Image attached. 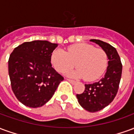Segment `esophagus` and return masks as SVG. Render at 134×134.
<instances>
[{"label":"esophagus","mask_w":134,"mask_h":134,"mask_svg":"<svg viewBox=\"0 0 134 134\" xmlns=\"http://www.w3.org/2000/svg\"><path fill=\"white\" fill-rule=\"evenodd\" d=\"M67 81L70 82V83L72 85H75L76 83V81H75V80H70V79H67Z\"/></svg>","instance_id":"obj_1"}]
</instances>
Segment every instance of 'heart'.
<instances>
[{"label": "heart", "mask_w": 134, "mask_h": 134, "mask_svg": "<svg viewBox=\"0 0 134 134\" xmlns=\"http://www.w3.org/2000/svg\"><path fill=\"white\" fill-rule=\"evenodd\" d=\"M52 64L59 72H65L75 64L77 69L70 71V77H84L87 81L99 78L106 70L108 57L105 52L88 44H77L70 46L67 52L56 49L51 55Z\"/></svg>", "instance_id": "b5f03b06"}]
</instances>
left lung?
<instances>
[{
	"label": "left lung",
	"mask_w": 134,
	"mask_h": 134,
	"mask_svg": "<svg viewBox=\"0 0 134 134\" xmlns=\"http://www.w3.org/2000/svg\"><path fill=\"white\" fill-rule=\"evenodd\" d=\"M106 53L108 62L104 77L93 84L85 85L82 94H77L79 104L85 110L97 112L108 105L116 96L121 81L122 64L117 51L110 44L98 39H90Z\"/></svg>",
	"instance_id": "1"
}]
</instances>
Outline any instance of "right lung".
Segmentation results:
<instances>
[{"label":"right lung","mask_w":134,"mask_h":134,"mask_svg":"<svg viewBox=\"0 0 134 134\" xmlns=\"http://www.w3.org/2000/svg\"><path fill=\"white\" fill-rule=\"evenodd\" d=\"M57 44L48 41L24 42L15 48L8 59L11 87L17 99L29 108H38L52 98L64 78L51 64Z\"/></svg>","instance_id":"right-lung-1"}]
</instances>
